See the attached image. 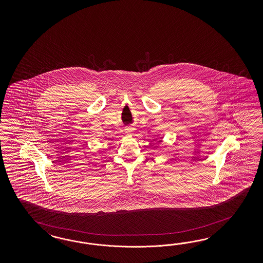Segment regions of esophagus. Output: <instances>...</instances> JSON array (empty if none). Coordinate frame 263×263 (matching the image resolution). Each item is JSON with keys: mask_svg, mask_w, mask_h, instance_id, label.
Segmentation results:
<instances>
[{"mask_svg": "<svg viewBox=\"0 0 263 263\" xmlns=\"http://www.w3.org/2000/svg\"><path fill=\"white\" fill-rule=\"evenodd\" d=\"M133 130H134V127H133V126H129V127L127 128L128 132H132Z\"/></svg>", "mask_w": 263, "mask_h": 263, "instance_id": "34e87169", "label": "esophagus"}]
</instances>
